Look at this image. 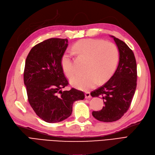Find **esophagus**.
<instances>
[{
	"mask_svg": "<svg viewBox=\"0 0 155 155\" xmlns=\"http://www.w3.org/2000/svg\"><path fill=\"white\" fill-rule=\"evenodd\" d=\"M91 97V95H90V93L87 92L85 93V98L86 99H88V98H90Z\"/></svg>",
	"mask_w": 155,
	"mask_h": 155,
	"instance_id": "34e87169",
	"label": "esophagus"
}]
</instances>
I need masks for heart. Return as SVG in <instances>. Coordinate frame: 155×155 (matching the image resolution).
I'll return each instance as SVG.
<instances>
[{
	"label": "heart",
	"instance_id": "1",
	"mask_svg": "<svg viewBox=\"0 0 155 155\" xmlns=\"http://www.w3.org/2000/svg\"><path fill=\"white\" fill-rule=\"evenodd\" d=\"M79 54L88 58L84 74H79L71 79L73 87L79 90H88L103 83L112 76L119 59L117 47L111 42L99 39H83L73 46ZM61 65L67 77L71 78L76 73L72 56L65 52L61 56Z\"/></svg>",
	"mask_w": 155,
	"mask_h": 155
}]
</instances>
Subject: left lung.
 <instances>
[{"instance_id":"1","label":"left lung","mask_w":155,"mask_h":155,"mask_svg":"<svg viewBox=\"0 0 155 155\" xmlns=\"http://www.w3.org/2000/svg\"><path fill=\"white\" fill-rule=\"evenodd\" d=\"M114 38L119 52V62L115 73L102 87L90 93L92 97H102L104 106L92 115L105 122L120 119L129 109L137 87V63L134 53L123 41Z\"/></svg>"}]
</instances>
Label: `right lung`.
<instances>
[{
  "label": "right lung",
  "mask_w": 155,
  "mask_h": 155,
  "mask_svg": "<svg viewBox=\"0 0 155 155\" xmlns=\"http://www.w3.org/2000/svg\"><path fill=\"white\" fill-rule=\"evenodd\" d=\"M68 46L67 39L52 38L31 49L24 72L28 101L36 114L47 122L55 123L70 117L74 102L84 98L75 88L62 92L68 84L61 65Z\"/></svg>",
  "instance_id": "right-lung-1"
}]
</instances>
